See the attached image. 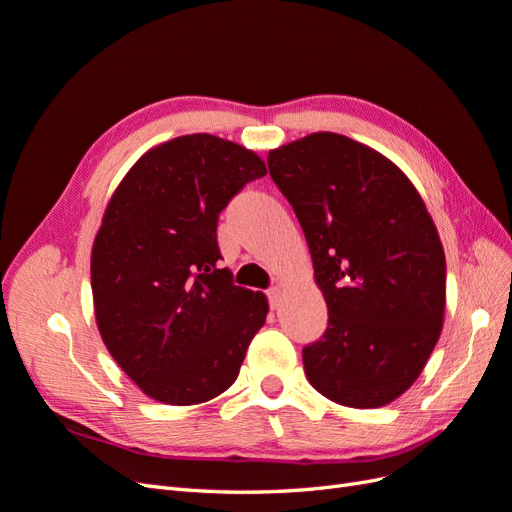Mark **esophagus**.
I'll return each instance as SVG.
<instances>
[{
	"instance_id": "obj_1",
	"label": "esophagus",
	"mask_w": 512,
	"mask_h": 512,
	"mask_svg": "<svg viewBox=\"0 0 512 512\" xmlns=\"http://www.w3.org/2000/svg\"><path fill=\"white\" fill-rule=\"evenodd\" d=\"M267 297H269V305H271L273 309H277V307H280V301H282V288H280V286L269 288V290H267Z\"/></svg>"
}]
</instances>
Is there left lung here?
<instances>
[{"label": "left lung", "mask_w": 512, "mask_h": 512, "mask_svg": "<svg viewBox=\"0 0 512 512\" xmlns=\"http://www.w3.org/2000/svg\"><path fill=\"white\" fill-rule=\"evenodd\" d=\"M267 164L329 307L327 331L303 348L305 376L342 406H386L442 331L446 260L425 203L391 160L342 134H309Z\"/></svg>", "instance_id": "8db88e82"}]
</instances>
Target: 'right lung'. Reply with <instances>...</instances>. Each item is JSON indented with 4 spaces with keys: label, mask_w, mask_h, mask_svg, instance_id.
<instances>
[{
    "label": "right lung",
    "mask_w": 512,
    "mask_h": 512,
    "mask_svg": "<svg viewBox=\"0 0 512 512\" xmlns=\"http://www.w3.org/2000/svg\"><path fill=\"white\" fill-rule=\"evenodd\" d=\"M265 175L254 151L188 134L149 149L108 203L91 250L96 320L151 399L203 404L237 380L269 305L220 269L218 220Z\"/></svg>",
    "instance_id": "right-lung-1"
}]
</instances>
